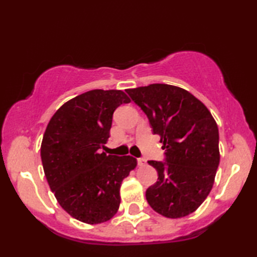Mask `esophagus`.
I'll return each mask as SVG.
<instances>
[{"instance_id":"esophagus-1","label":"esophagus","mask_w":257,"mask_h":257,"mask_svg":"<svg viewBox=\"0 0 257 257\" xmlns=\"http://www.w3.org/2000/svg\"><path fill=\"white\" fill-rule=\"evenodd\" d=\"M138 165L140 167H145L147 165V160L145 159V158H139V159H138Z\"/></svg>"}]
</instances>
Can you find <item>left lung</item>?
Returning a JSON list of instances; mask_svg holds the SVG:
<instances>
[{
  "mask_svg": "<svg viewBox=\"0 0 257 257\" xmlns=\"http://www.w3.org/2000/svg\"><path fill=\"white\" fill-rule=\"evenodd\" d=\"M125 91L148 116L166 149L167 162L148 161L159 178L147 190V201L169 219L191 214L214 184L220 163L216 121L203 102L181 87L151 84Z\"/></svg>",
  "mask_w": 257,
  "mask_h": 257,
  "instance_id": "left-lung-1",
  "label": "left lung"
}]
</instances>
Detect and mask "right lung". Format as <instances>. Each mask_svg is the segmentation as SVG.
<instances>
[{"label": "right lung", "instance_id": "add662e5", "mask_svg": "<svg viewBox=\"0 0 257 257\" xmlns=\"http://www.w3.org/2000/svg\"><path fill=\"white\" fill-rule=\"evenodd\" d=\"M130 102L122 90L94 89L57 109L41 145L44 173L54 195L70 216L87 224L109 221L120 205V185L137 167L132 156L102 152L112 113Z\"/></svg>", "mask_w": 257, "mask_h": 257}]
</instances>
